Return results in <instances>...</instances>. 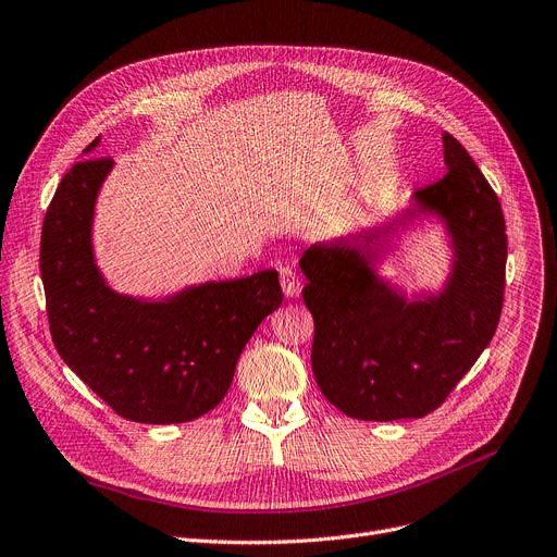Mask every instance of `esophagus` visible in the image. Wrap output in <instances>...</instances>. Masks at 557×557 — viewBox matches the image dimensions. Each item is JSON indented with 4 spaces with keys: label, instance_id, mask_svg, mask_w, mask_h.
I'll list each match as a JSON object with an SVG mask.
<instances>
[{
    "label": "esophagus",
    "instance_id": "obj_1",
    "mask_svg": "<svg viewBox=\"0 0 557 557\" xmlns=\"http://www.w3.org/2000/svg\"><path fill=\"white\" fill-rule=\"evenodd\" d=\"M281 287L287 299H297L301 293V281L293 268H281Z\"/></svg>",
    "mask_w": 557,
    "mask_h": 557
}]
</instances>
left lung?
I'll list each match as a JSON object with an SVG mask.
<instances>
[{"label": "left lung", "mask_w": 557, "mask_h": 557, "mask_svg": "<svg viewBox=\"0 0 557 557\" xmlns=\"http://www.w3.org/2000/svg\"><path fill=\"white\" fill-rule=\"evenodd\" d=\"M448 172L414 193L417 213L444 220L454 272L437 297L406 301L354 243L312 245L299 264L314 320L312 374L354 419L394 421L440 408L494 337L506 289L508 235L492 185L444 134Z\"/></svg>", "instance_id": "8db88e82"}]
</instances>
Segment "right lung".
Returning <instances> with one entry per match:
<instances>
[{
  "instance_id": "right-lung-1",
  "label": "right lung",
  "mask_w": 557,
  "mask_h": 557,
  "mask_svg": "<svg viewBox=\"0 0 557 557\" xmlns=\"http://www.w3.org/2000/svg\"><path fill=\"white\" fill-rule=\"evenodd\" d=\"M111 168V158H82L45 213L40 274L49 333L72 372L120 417L193 421L224 399L245 344L281 306L278 272L203 283L163 301L113 293L90 245L95 199Z\"/></svg>"
}]
</instances>
